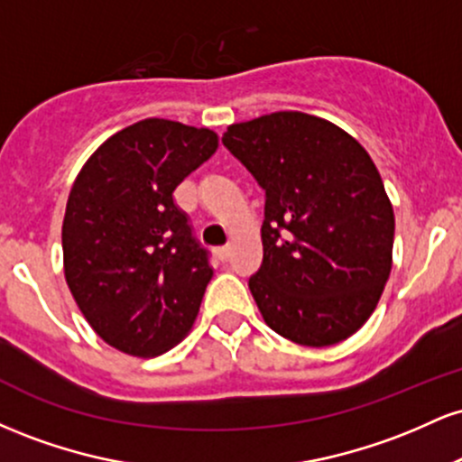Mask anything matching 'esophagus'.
<instances>
[{
  "mask_svg": "<svg viewBox=\"0 0 462 462\" xmlns=\"http://www.w3.org/2000/svg\"><path fill=\"white\" fill-rule=\"evenodd\" d=\"M230 245H221V247H217V258H219V261H227V258H230Z\"/></svg>",
  "mask_w": 462,
  "mask_h": 462,
  "instance_id": "esophagus-1",
  "label": "esophagus"
}]
</instances>
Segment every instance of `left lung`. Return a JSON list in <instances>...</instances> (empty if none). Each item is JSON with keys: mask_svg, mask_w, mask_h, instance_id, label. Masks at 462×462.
<instances>
[{"mask_svg": "<svg viewBox=\"0 0 462 462\" xmlns=\"http://www.w3.org/2000/svg\"><path fill=\"white\" fill-rule=\"evenodd\" d=\"M264 190L263 264L249 291L289 341H346L378 306L391 273L395 217L365 147L306 113L263 115L224 134Z\"/></svg>", "mask_w": 462, "mask_h": 462, "instance_id": "1", "label": "left lung"}]
</instances>
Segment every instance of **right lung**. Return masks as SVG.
Listing matches in <instances>:
<instances>
[{"mask_svg":"<svg viewBox=\"0 0 462 462\" xmlns=\"http://www.w3.org/2000/svg\"><path fill=\"white\" fill-rule=\"evenodd\" d=\"M215 150L213 130L143 119L99 145L73 182L65 278L93 330L119 352L158 356L198 317L213 267L173 190Z\"/></svg>","mask_w":462,"mask_h":462,"instance_id":"1","label":"right lung"}]
</instances>
